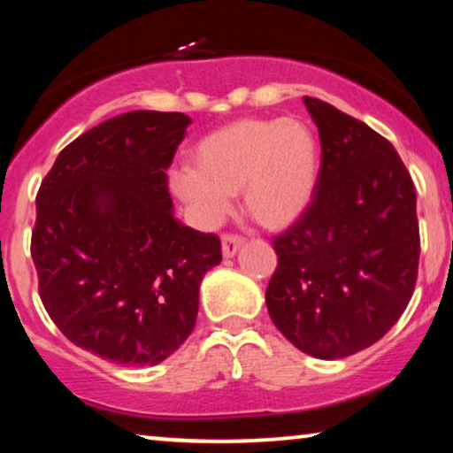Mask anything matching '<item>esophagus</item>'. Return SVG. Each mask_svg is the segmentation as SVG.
Returning a JSON list of instances; mask_svg holds the SVG:
<instances>
[{
	"instance_id": "1",
	"label": "esophagus",
	"mask_w": 453,
	"mask_h": 453,
	"mask_svg": "<svg viewBox=\"0 0 453 453\" xmlns=\"http://www.w3.org/2000/svg\"><path fill=\"white\" fill-rule=\"evenodd\" d=\"M243 243H245V239L239 237V234H231V233L222 234V256L233 257Z\"/></svg>"
}]
</instances>
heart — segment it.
Segmentation results:
<instances>
[{"label":"heart","instance_id":"heart-1","mask_svg":"<svg viewBox=\"0 0 453 453\" xmlns=\"http://www.w3.org/2000/svg\"><path fill=\"white\" fill-rule=\"evenodd\" d=\"M194 169L173 175V189L203 225H219L231 196L265 228L299 220L318 188V138L296 117H247L214 129L191 152Z\"/></svg>","mask_w":453,"mask_h":453}]
</instances>
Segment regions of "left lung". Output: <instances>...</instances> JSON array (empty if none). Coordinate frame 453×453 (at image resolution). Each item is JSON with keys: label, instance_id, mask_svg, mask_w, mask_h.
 I'll return each instance as SVG.
<instances>
[{"label": "left lung", "instance_id": "left-lung-1", "mask_svg": "<svg viewBox=\"0 0 453 453\" xmlns=\"http://www.w3.org/2000/svg\"><path fill=\"white\" fill-rule=\"evenodd\" d=\"M321 142L305 212L272 239L265 288L274 326L315 358H344L386 336L412 299L417 191L400 154L367 123L303 96Z\"/></svg>", "mask_w": 453, "mask_h": 453}]
</instances>
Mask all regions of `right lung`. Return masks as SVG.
I'll list each match as a JSON object with an SVG mask.
<instances>
[{
	"mask_svg": "<svg viewBox=\"0 0 453 453\" xmlns=\"http://www.w3.org/2000/svg\"><path fill=\"white\" fill-rule=\"evenodd\" d=\"M191 123L129 111L59 152L36 194L30 253L49 318L80 349L158 365L196 327L220 239L173 214L166 169Z\"/></svg>",
	"mask_w": 453,
	"mask_h": 453,
	"instance_id": "right-lung-1",
	"label": "right lung"
}]
</instances>
